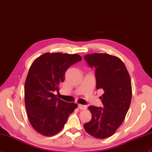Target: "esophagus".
<instances>
[{"label": "esophagus", "instance_id": "1", "mask_svg": "<svg viewBox=\"0 0 152 152\" xmlns=\"http://www.w3.org/2000/svg\"><path fill=\"white\" fill-rule=\"evenodd\" d=\"M78 108L80 109H81V110H86V109H87V105H86L79 104L78 105Z\"/></svg>", "mask_w": 152, "mask_h": 152}]
</instances>
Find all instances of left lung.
Returning a JSON list of instances; mask_svg holds the SVG:
<instances>
[{"mask_svg": "<svg viewBox=\"0 0 152 152\" xmlns=\"http://www.w3.org/2000/svg\"><path fill=\"white\" fill-rule=\"evenodd\" d=\"M84 59L95 69L97 90L104 93L100 97L104 107L89 106L92 118L83 127L91 136L104 139L113 135L126 117L132 96L131 79L124 63L115 56L94 53Z\"/></svg>", "mask_w": 152, "mask_h": 152, "instance_id": "8db88e82", "label": "left lung"}]
</instances>
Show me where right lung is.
Listing matches in <instances>:
<instances>
[{
  "label": "right lung",
  "instance_id": "add662e5",
  "mask_svg": "<svg viewBox=\"0 0 152 152\" xmlns=\"http://www.w3.org/2000/svg\"><path fill=\"white\" fill-rule=\"evenodd\" d=\"M82 59L78 54L45 53L31 64L24 85V102L31 125L44 136H53L65 126L77 105L56 97L66 69Z\"/></svg>",
  "mask_w": 152,
  "mask_h": 152
}]
</instances>
